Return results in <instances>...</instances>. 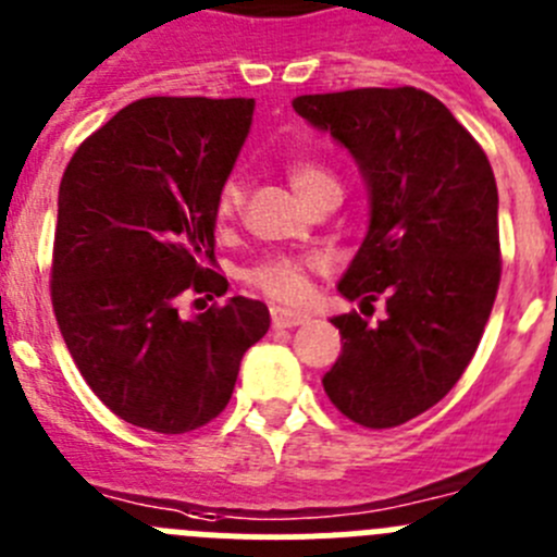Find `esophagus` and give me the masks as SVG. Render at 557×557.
Instances as JSON below:
<instances>
[{"instance_id": "34e87169", "label": "esophagus", "mask_w": 557, "mask_h": 557, "mask_svg": "<svg viewBox=\"0 0 557 557\" xmlns=\"http://www.w3.org/2000/svg\"><path fill=\"white\" fill-rule=\"evenodd\" d=\"M270 318H273L275 329H295V325H304L309 320V314L295 312V309H284V306H273L270 309Z\"/></svg>"}]
</instances>
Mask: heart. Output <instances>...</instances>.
<instances>
[{"mask_svg": "<svg viewBox=\"0 0 557 557\" xmlns=\"http://www.w3.org/2000/svg\"><path fill=\"white\" fill-rule=\"evenodd\" d=\"M287 178L293 190L298 193L300 201H309L318 190L323 187L336 185V178L331 176L329 168H323L320 162L312 160H293L287 165ZM243 203V187H239L237 178H226L218 193V209L223 215H232L234 209ZM320 268L318 257H268L257 264V268L248 270V282L253 287H259L262 293H268L270 298L278 300H298L304 298L306 284H309V270Z\"/></svg>", "mask_w": 557, "mask_h": 557, "instance_id": "b5f03b06", "label": "heart"}]
</instances>
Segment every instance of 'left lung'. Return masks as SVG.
Masks as SVG:
<instances>
[{
	"instance_id": "1",
	"label": "left lung",
	"mask_w": 557,
	"mask_h": 557,
	"mask_svg": "<svg viewBox=\"0 0 557 557\" xmlns=\"http://www.w3.org/2000/svg\"><path fill=\"white\" fill-rule=\"evenodd\" d=\"M293 107L348 149L370 196V226L336 289L348 300L386 298L375 325L356 312L331 318L345 342L323 389L359 425H403L458 384L492 314L499 287L492 165L425 90L314 94Z\"/></svg>"
}]
</instances>
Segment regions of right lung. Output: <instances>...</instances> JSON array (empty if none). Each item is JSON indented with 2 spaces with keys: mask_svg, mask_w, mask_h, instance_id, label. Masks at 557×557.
<instances>
[{
  "mask_svg": "<svg viewBox=\"0 0 557 557\" xmlns=\"http://www.w3.org/2000/svg\"><path fill=\"white\" fill-rule=\"evenodd\" d=\"M253 99L151 96L82 143L60 182L52 306L60 334L112 414L157 433L215 420L245 350L270 329L262 300L234 295L185 320V289L226 293L215 273L218 193Z\"/></svg>",
  "mask_w": 557,
  "mask_h": 557,
  "instance_id": "obj_1",
  "label": "right lung"
}]
</instances>
